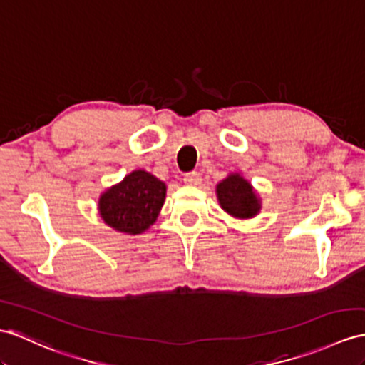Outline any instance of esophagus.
Wrapping results in <instances>:
<instances>
[{"label":"esophagus","instance_id":"obj_1","mask_svg":"<svg viewBox=\"0 0 365 365\" xmlns=\"http://www.w3.org/2000/svg\"><path fill=\"white\" fill-rule=\"evenodd\" d=\"M184 182L189 185H200L201 184V175L198 172H190L184 175Z\"/></svg>","mask_w":365,"mask_h":365}]
</instances>
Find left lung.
I'll return each mask as SVG.
<instances>
[{
  "label": "left lung",
  "instance_id": "8db88e82",
  "mask_svg": "<svg viewBox=\"0 0 365 365\" xmlns=\"http://www.w3.org/2000/svg\"><path fill=\"white\" fill-rule=\"evenodd\" d=\"M220 207L238 220L254 218L262 210V198L240 172L229 173L215 187Z\"/></svg>",
  "mask_w": 365,
  "mask_h": 365
}]
</instances>
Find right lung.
I'll use <instances>...</instances> for the list:
<instances>
[{
	"label": "right lung",
	"mask_w": 365,
	"mask_h": 365,
	"mask_svg": "<svg viewBox=\"0 0 365 365\" xmlns=\"http://www.w3.org/2000/svg\"><path fill=\"white\" fill-rule=\"evenodd\" d=\"M167 185L150 172L133 170L101 193L97 210L106 226L125 235H139L155 225L165 201Z\"/></svg>",
	"instance_id": "right-lung-1"
}]
</instances>
